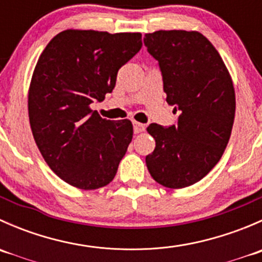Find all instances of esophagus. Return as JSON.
<instances>
[{
	"label": "esophagus",
	"mask_w": 262,
	"mask_h": 262,
	"mask_svg": "<svg viewBox=\"0 0 262 262\" xmlns=\"http://www.w3.org/2000/svg\"><path fill=\"white\" fill-rule=\"evenodd\" d=\"M146 129V125L142 123H138V121H133V130L134 133H141V132H144Z\"/></svg>",
	"instance_id": "esophagus-1"
}]
</instances>
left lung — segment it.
I'll return each mask as SVG.
<instances>
[{
  "mask_svg": "<svg viewBox=\"0 0 262 262\" xmlns=\"http://www.w3.org/2000/svg\"><path fill=\"white\" fill-rule=\"evenodd\" d=\"M158 60L163 91L175 106L173 125L147 128L156 148L146 157L150 176L170 189L202 180L218 163L233 126L236 97L224 62L198 31L160 30L144 35Z\"/></svg>",
  "mask_w": 262,
  "mask_h": 262,
  "instance_id": "1",
  "label": "left lung"
}]
</instances>
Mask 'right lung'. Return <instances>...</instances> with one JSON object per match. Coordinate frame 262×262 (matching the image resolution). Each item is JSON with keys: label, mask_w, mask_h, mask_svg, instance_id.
I'll return each instance as SVG.
<instances>
[{"label": "right lung", "mask_w": 262, "mask_h": 262, "mask_svg": "<svg viewBox=\"0 0 262 262\" xmlns=\"http://www.w3.org/2000/svg\"><path fill=\"white\" fill-rule=\"evenodd\" d=\"M142 48L139 33L64 30L39 57L29 90L34 139L53 172L82 190L105 186L133 138L128 119L90 109L114 90L121 66Z\"/></svg>", "instance_id": "obj_1"}]
</instances>
